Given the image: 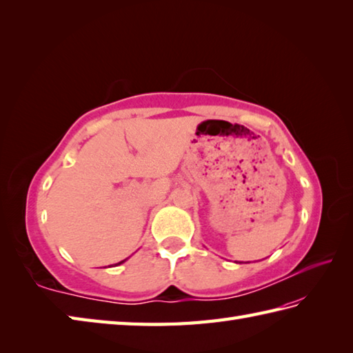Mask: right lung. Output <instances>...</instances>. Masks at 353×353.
<instances>
[{
  "label": "right lung",
  "instance_id": "add662e5",
  "mask_svg": "<svg viewBox=\"0 0 353 353\" xmlns=\"http://www.w3.org/2000/svg\"><path fill=\"white\" fill-rule=\"evenodd\" d=\"M124 261H125V259H124ZM124 261H121V262H118V265H119V264H123V262H124Z\"/></svg>",
  "mask_w": 353,
  "mask_h": 353
}]
</instances>
